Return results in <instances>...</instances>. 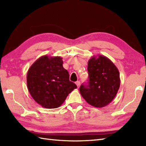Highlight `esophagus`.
<instances>
[{"label": "esophagus", "mask_w": 146, "mask_h": 146, "mask_svg": "<svg viewBox=\"0 0 146 146\" xmlns=\"http://www.w3.org/2000/svg\"><path fill=\"white\" fill-rule=\"evenodd\" d=\"M76 85H77V87L79 88L80 86V81H77V82H76Z\"/></svg>", "instance_id": "esophagus-1"}]
</instances>
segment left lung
I'll use <instances>...</instances> for the list:
<instances>
[{"instance_id": "obj_1", "label": "left lung", "mask_w": 146, "mask_h": 146, "mask_svg": "<svg viewBox=\"0 0 146 146\" xmlns=\"http://www.w3.org/2000/svg\"><path fill=\"white\" fill-rule=\"evenodd\" d=\"M89 81L82 85L80 92L92 106H107L113 100L119 90L120 73L113 62L103 55L92 57L88 62Z\"/></svg>"}]
</instances>
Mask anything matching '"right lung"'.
Returning <instances> with one entry per match:
<instances>
[{
	"label": "right lung",
	"mask_w": 146,
	"mask_h": 146,
	"mask_svg": "<svg viewBox=\"0 0 146 146\" xmlns=\"http://www.w3.org/2000/svg\"><path fill=\"white\" fill-rule=\"evenodd\" d=\"M60 56H42L27 71V88L33 98L42 107L58 108L77 86L70 81L68 71Z\"/></svg>",
	"instance_id": "1"
}]
</instances>
